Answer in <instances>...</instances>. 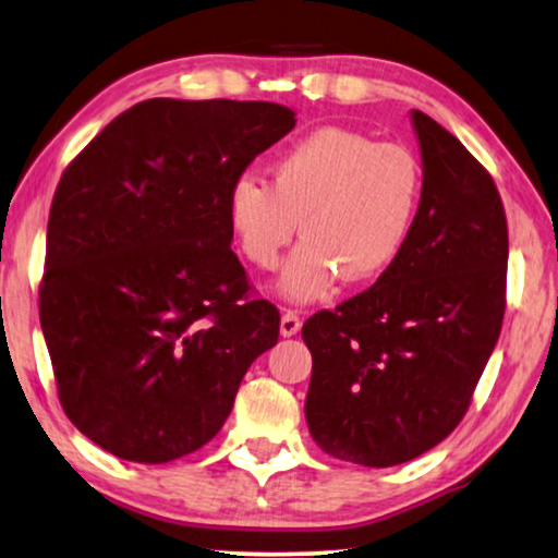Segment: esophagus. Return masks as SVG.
Wrapping results in <instances>:
<instances>
[{
	"instance_id": "esophagus-1",
	"label": "esophagus",
	"mask_w": 558,
	"mask_h": 558,
	"mask_svg": "<svg viewBox=\"0 0 558 558\" xmlns=\"http://www.w3.org/2000/svg\"><path fill=\"white\" fill-rule=\"evenodd\" d=\"M301 326H303L301 315H298L295 311H286V313H282V318H280V336L282 338L295 336V332L301 330Z\"/></svg>"
}]
</instances>
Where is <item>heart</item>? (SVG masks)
I'll return each mask as SVG.
<instances>
[{
	"mask_svg": "<svg viewBox=\"0 0 558 558\" xmlns=\"http://www.w3.org/2000/svg\"><path fill=\"white\" fill-rule=\"evenodd\" d=\"M423 168L409 147L363 132L318 128L270 165V182L240 174L228 190V226L263 270L303 240L282 265L276 290L290 303L330 295L340 280L368 282L403 255L418 218Z\"/></svg>",
	"mask_w": 558,
	"mask_h": 558,
	"instance_id": "heart-1",
	"label": "heart"
}]
</instances>
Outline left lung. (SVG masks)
<instances>
[{
    "label": "left lung",
    "instance_id": "obj_1",
    "mask_svg": "<svg viewBox=\"0 0 558 558\" xmlns=\"http://www.w3.org/2000/svg\"><path fill=\"white\" fill-rule=\"evenodd\" d=\"M423 197L398 263L365 293L305 320V421L323 451L388 469L459 426L506 307L509 230L492 174L411 110Z\"/></svg>",
    "mask_w": 558,
    "mask_h": 558
}]
</instances>
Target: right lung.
Masks as SVG:
<instances>
[{
    "label": "right lung",
    "mask_w": 558,
    "mask_h": 558,
    "mask_svg": "<svg viewBox=\"0 0 558 558\" xmlns=\"http://www.w3.org/2000/svg\"><path fill=\"white\" fill-rule=\"evenodd\" d=\"M293 128L276 102L145 99L64 170L41 332L66 418L118 459L168 463L205 446L278 343V307L245 298L226 199Z\"/></svg>",
    "instance_id": "1"
}]
</instances>
